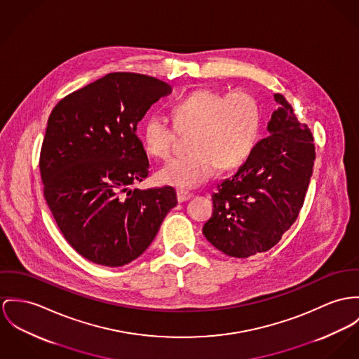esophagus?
I'll return each mask as SVG.
<instances>
[{"label":"esophagus","mask_w":359,"mask_h":359,"mask_svg":"<svg viewBox=\"0 0 359 359\" xmlns=\"http://www.w3.org/2000/svg\"><path fill=\"white\" fill-rule=\"evenodd\" d=\"M177 201L182 203V202H184V201H189L191 196H193V194L187 193V191H183V190H179L177 193Z\"/></svg>","instance_id":"1"}]
</instances>
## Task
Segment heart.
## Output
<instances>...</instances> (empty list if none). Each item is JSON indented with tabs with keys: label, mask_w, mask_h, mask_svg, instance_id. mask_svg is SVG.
Returning a JSON list of instances; mask_svg holds the SVG:
<instances>
[{
	"label": "heart",
	"mask_w": 359,
	"mask_h": 359,
	"mask_svg": "<svg viewBox=\"0 0 359 359\" xmlns=\"http://www.w3.org/2000/svg\"><path fill=\"white\" fill-rule=\"evenodd\" d=\"M179 128L195 127L191 153L176 156L157 172V180L177 189H195L220 169L242 165L259 139L261 111L257 100L243 90L224 94L198 88L173 107ZM176 135L165 114L150 113L142 127V142L154 157L169 156Z\"/></svg>",
	"instance_id": "obj_1"
}]
</instances>
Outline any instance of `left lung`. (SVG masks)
<instances>
[{
    "label": "left lung",
    "instance_id": "obj_1",
    "mask_svg": "<svg viewBox=\"0 0 359 359\" xmlns=\"http://www.w3.org/2000/svg\"><path fill=\"white\" fill-rule=\"evenodd\" d=\"M273 97L278 108L268 123L269 137L257 143L235 175L217 184L213 215L202 229L229 257L248 258L277 245L297 220L313 173L310 130L281 94Z\"/></svg>",
    "mask_w": 359,
    "mask_h": 359
}]
</instances>
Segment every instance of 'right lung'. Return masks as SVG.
Wrapping results in <instances>:
<instances>
[{"label":"right lung","instance_id":"1","mask_svg":"<svg viewBox=\"0 0 359 359\" xmlns=\"http://www.w3.org/2000/svg\"><path fill=\"white\" fill-rule=\"evenodd\" d=\"M172 91L151 76L113 72L62 98L50 113L39 169L46 203L67 242L86 259H137L177 205L170 186L131 189L149 173L137 126Z\"/></svg>","mask_w":359,"mask_h":359}]
</instances>
